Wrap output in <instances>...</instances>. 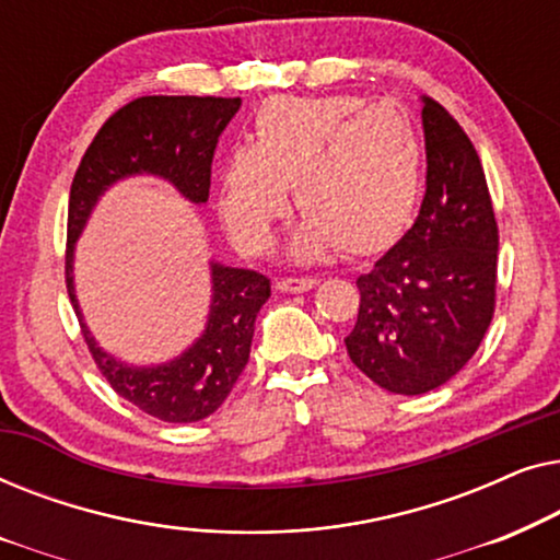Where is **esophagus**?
Returning a JSON list of instances; mask_svg holds the SVG:
<instances>
[{"mask_svg": "<svg viewBox=\"0 0 560 560\" xmlns=\"http://www.w3.org/2000/svg\"><path fill=\"white\" fill-rule=\"evenodd\" d=\"M318 280L313 278H280L275 280V288L280 290V293H305V290L316 288Z\"/></svg>", "mask_w": 560, "mask_h": 560, "instance_id": "34e87169", "label": "esophagus"}]
</instances>
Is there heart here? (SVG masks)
I'll return each mask as SVG.
<instances>
[{
  "label": "heart",
  "instance_id": "obj_1",
  "mask_svg": "<svg viewBox=\"0 0 560 560\" xmlns=\"http://www.w3.org/2000/svg\"><path fill=\"white\" fill-rule=\"evenodd\" d=\"M420 140L408 114L357 96H272L259 106L249 148L226 158L219 209L236 244L262 249L293 186L305 226L301 255L334 244L362 257L389 247L416 206Z\"/></svg>",
  "mask_w": 560,
  "mask_h": 560
}]
</instances>
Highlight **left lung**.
Segmentation results:
<instances>
[{"label": "left lung", "mask_w": 560, "mask_h": 560, "mask_svg": "<svg viewBox=\"0 0 560 560\" xmlns=\"http://www.w3.org/2000/svg\"><path fill=\"white\" fill-rule=\"evenodd\" d=\"M425 196L400 242L359 275L343 339L359 370L397 395L441 387L474 357L497 305V229L485 167L462 125L423 98Z\"/></svg>", "instance_id": "obj_1"}]
</instances>
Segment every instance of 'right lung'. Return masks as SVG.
I'll return each instance as SVG.
<instances>
[{
	"mask_svg": "<svg viewBox=\"0 0 560 560\" xmlns=\"http://www.w3.org/2000/svg\"><path fill=\"white\" fill-rule=\"evenodd\" d=\"M242 98L140 96L112 114L83 152L68 198L66 288L75 316L73 242L106 186L132 173L171 180L194 203L209 201L219 135ZM213 303L206 334L186 354L155 370H132L104 354L81 324L83 341L114 393L165 423H196L226 400L249 362L255 318L270 298V278L257 270L213 265Z\"/></svg>",
	"mask_w": 560,
	"mask_h": 560,
	"instance_id": "add662e5",
	"label": "right lung"
}]
</instances>
